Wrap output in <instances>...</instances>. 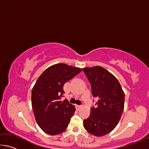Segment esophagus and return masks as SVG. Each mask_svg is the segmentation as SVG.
<instances>
[{
    "label": "esophagus",
    "mask_w": 149,
    "mask_h": 149,
    "mask_svg": "<svg viewBox=\"0 0 149 149\" xmlns=\"http://www.w3.org/2000/svg\"><path fill=\"white\" fill-rule=\"evenodd\" d=\"M81 107H82V106H81V105H76V108L77 110H79Z\"/></svg>",
    "instance_id": "obj_1"
}]
</instances>
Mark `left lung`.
<instances>
[{
	"instance_id": "8db88e82",
	"label": "left lung",
	"mask_w": 149,
	"mask_h": 149,
	"mask_svg": "<svg viewBox=\"0 0 149 149\" xmlns=\"http://www.w3.org/2000/svg\"><path fill=\"white\" fill-rule=\"evenodd\" d=\"M82 70L91 85L93 96L98 99L97 106L91 107L89 118L84 121V126L91 134L104 136L119 122L124 108V93L116 78L103 68Z\"/></svg>"
}]
</instances>
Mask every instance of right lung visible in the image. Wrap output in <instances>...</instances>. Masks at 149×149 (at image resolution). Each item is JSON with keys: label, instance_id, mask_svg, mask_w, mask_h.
I'll return each instance as SVG.
<instances>
[{"label": "right lung", "instance_id": "add662e5", "mask_svg": "<svg viewBox=\"0 0 149 149\" xmlns=\"http://www.w3.org/2000/svg\"><path fill=\"white\" fill-rule=\"evenodd\" d=\"M81 72V68L60 63L48 68L35 83L32 108L39 126L47 134H60L68 126L75 109L66 99L60 100L64 97L63 87Z\"/></svg>", "mask_w": 149, "mask_h": 149}]
</instances>
